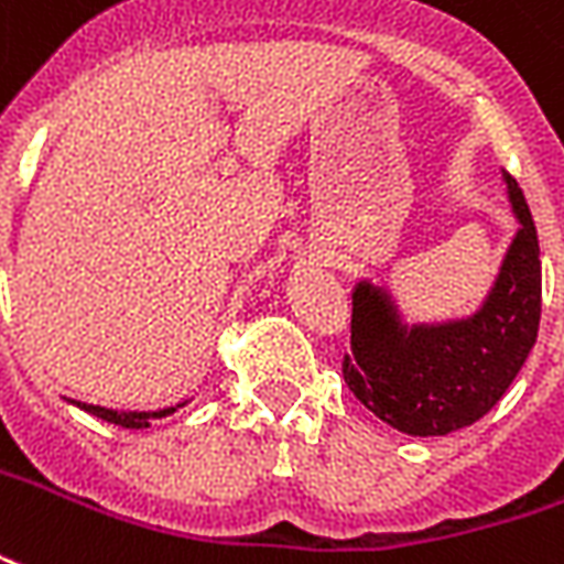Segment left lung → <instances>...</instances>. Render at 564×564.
Returning a JSON list of instances; mask_svg holds the SVG:
<instances>
[{"label":"left lung","mask_w":564,"mask_h":564,"mask_svg":"<svg viewBox=\"0 0 564 564\" xmlns=\"http://www.w3.org/2000/svg\"><path fill=\"white\" fill-rule=\"evenodd\" d=\"M517 232L494 286L469 316L406 323L386 283L352 290V356L344 379L367 410L406 436H448L502 400L541 319V248L523 191L502 173Z\"/></svg>","instance_id":"obj_1"}]
</instances>
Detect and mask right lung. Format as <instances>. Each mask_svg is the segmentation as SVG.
Here are the masks:
<instances>
[{"mask_svg":"<svg viewBox=\"0 0 564 564\" xmlns=\"http://www.w3.org/2000/svg\"><path fill=\"white\" fill-rule=\"evenodd\" d=\"M74 406H80L83 412H89L95 419L110 421V424H119V427H128V431H145V427H152L154 419H166V415H173L176 410L187 406L191 400H182L176 406H166V410H154V412H124V410H107V406H95V403H83V400H70Z\"/></svg>","mask_w":564,"mask_h":564,"instance_id":"add662e5","label":"right lung"}]
</instances>
